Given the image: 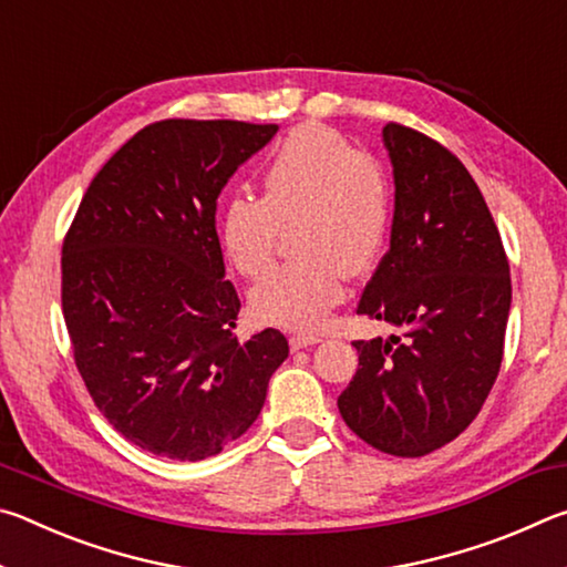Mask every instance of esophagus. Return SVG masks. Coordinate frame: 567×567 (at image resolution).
<instances>
[{
  "label": "esophagus",
  "mask_w": 567,
  "mask_h": 567,
  "mask_svg": "<svg viewBox=\"0 0 567 567\" xmlns=\"http://www.w3.org/2000/svg\"><path fill=\"white\" fill-rule=\"evenodd\" d=\"M320 340H322V334H318V332H295V334H290V348L302 350V348H310V344H318Z\"/></svg>",
  "instance_id": "1"
}]
</instances>
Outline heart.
<instances>
[{"label": "heart", "mask_w": 567, "mask_h": 567, "mask_svg": "<svg viewBox=\"0 0 567 567\" xmlns=\"http://www.w3.org/2000/svg\"><path fill=\"white\" fill-rule=\"evenodd\" d=\"M392 219L388 167L338 130L300 124L275 147L262 172V197L237 192L219 215L229 265L262 280L277 260L282 229L295 260L249 295L252 312L285 328H320L348 292V277L368 272L385 247Z\"/></svg>", "instance_id": "heart-1"}]
</instances>
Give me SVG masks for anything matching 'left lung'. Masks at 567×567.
Returning <instances> with one entry per match:
<instances>
[{"instance_id":"obj_1","label":"left lung","mask_w":567,"mask_h":567,"mask_svg":"<svg viewBox=\"0 0 567 567\" xmlns=\"http://www.w3.org/2000/svg\"><path fill=\"white\" fill-rule=\"evenodd\" d=\"M382 137L395 167V215L358 315L398 332L352 342L360 362L338 408L380 453L422 457L465 433L491 395L505 350L511 267L463 162L400 122H388Z\"/></svg>"}]
</instances>
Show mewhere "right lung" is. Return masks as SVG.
I'll return each mask as SVG.
<instances>
[{"instance_id":"1","label":"right lung","mask_w":567,"mask_h":567,"mask_svg":"<svg viewBox=\"0 0 567 567\" xmlns=\"http://www.w3.org/2000/svg\"><path fill=\"white\" fill-rule=\"evenodd\" d=\"M277 124L159 120L84 192L62 243V312L74 364L117 433L152 455L205 460L247 433L290 344L239 342L217 197Z\"/></svg>"}]
</instances>
